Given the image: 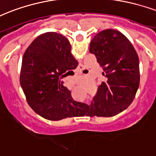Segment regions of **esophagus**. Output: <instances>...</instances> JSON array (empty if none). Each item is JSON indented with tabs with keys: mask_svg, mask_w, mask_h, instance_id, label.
<instances>
[{
	"mask_svg": "<svg viewBox=\"0 0 156 156\" xmlns=\"http://www.w3.org/2000/svg\"><path fill=\"white\" fill-rule=\"evenodd\" d=\"M83 68L82 67V66H79V67H78V71H79L80 73H82V72H83Z\"/></svg>",
	"mask_w": 156,
	"mask_h": 156,
	"instance_id": "obj_1",
	"label": "esophagus"
}]
</instances>
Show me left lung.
I'll list each match as a JSON object with an SVG mask.
<instances>
[{"instance_id":"obj_1","label":"left lung","mask_w":156,"mask_h":156,"mask_svg":"<svg viewBox=\"0 0 156 156\" xmlns=\"http://www.w3.org/2000/svg\"><path fill=\"white\" fill-rule=\"evenodd\" d=\"M89 51L103 68L105 81L98 87L90 111L83 115L110 117L126 110L133 101L140 83L136 50L123 33L106 29L95 36Z\"/></svg>"}]
</instances>
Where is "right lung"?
Returning a JSON list of instances; mask_svg holds the SVG:
<instances>
[{
	"instance_id": "obj_1",
	"label": "right lung",
	"mask_w": 156,
	"mask_h": 156,
	"mask_svg": "<svg viewBox=\"0 0 156 156\" xmlns=\"http://www.w3.org/2000/svg\"><path fill=\"white\" fill-rule=\"evenodd\" d=\"M78 61L69 40L49 32L38 36L23 54L20 81L29 106L44 119L78 116L84 103L76 101L60 78L73 73Z\"/></svg>"
}]
</instances>
